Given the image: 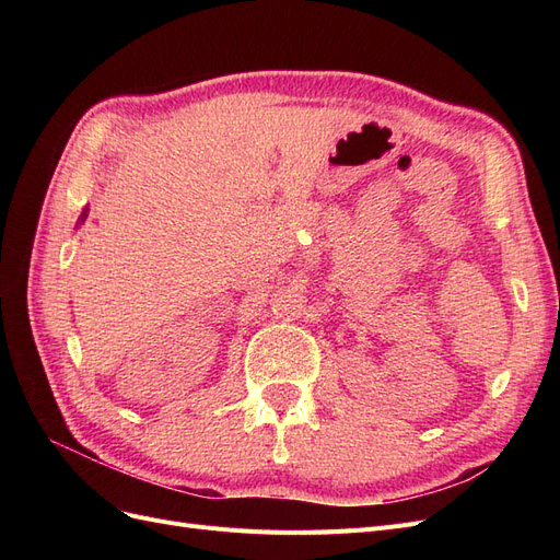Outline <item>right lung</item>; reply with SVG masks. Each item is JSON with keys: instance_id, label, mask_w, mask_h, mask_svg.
I'll return each instance as SVG.
<instances>
[{"instance_id": "add662e5", "label": "right lung", "mask_w": 560, "mask_h": 560, "mask_svg": "<svg viewBox=\"0 0 560 560\" xmlns=\"http://www.w3.org/2000/svg\"><path fill=\"white\" fill-rule=\"evenodd\" d=\"M86 217H89V208H86V210H83V212H81V217H79V222H86Z\"/></svg>"}]
</instances>
